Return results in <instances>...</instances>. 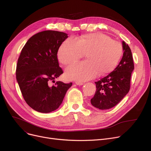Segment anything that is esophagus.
<instances>
[{
    "instance_id": "34e87169",
    "label": "esophagus",
    "mask_w": 151,
    "mask_h": 151,
    "mask_svg": "<svg viewBox=\"0 0 151 151\" xmlns=\"http://www.w3.org/2000/svg\"><path fill=\"white\" fill-rule=\"evenodd\" d=\"M75 83L77 85H79V86H81V85H83L84 84L83 82H81V81H76Z\"/></svg>"
}]
</instances>
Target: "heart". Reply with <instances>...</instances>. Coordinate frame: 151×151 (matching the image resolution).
<instances>
[{
  "label": "heart",
  "mask_w": 151,
  "mask_h": 151,
  "mask_svg": "<svg viewBox=\"0 0 151 151\" xmlns=\"http://www.w3.org/2000/svg\"><path fill=\"white\" fill-rule=\"evenodd\" d=\"M86 54L87 60L71 64L65 70L69 80L87 81L100 74L112 71L119 62L123 54L122 44L102 33H94L78 39L69 37L65 40L58 50V59L68 65Z\"/></svg>",
  "instance_id": "heart-1"
}]
</instances>
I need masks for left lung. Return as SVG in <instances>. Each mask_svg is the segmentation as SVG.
<instances>
[{
	"label": "left lung",
	"instance_id": "obj_1",
	"mask_svg": "<svg viewBox=\"0 0 151 151\" xmlns=\"http://www.w3.org/2000/svg\"><path fill=\"white\" fill-rule=\"evenodd\" d=\"M123 57L115 69L107 76L95 82L96 91L91 99L93 106L101 110L115 107L127 95L130 89L133 58L129 45L123 41Z\"/></svg>",
	"mask_w": 151,
	"mask_h": 151
}]
</instances>
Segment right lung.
I'll return each instance as SVG.
<instances>
[{
  "instance_id": "add662e5",
  "label": "right lung",
  "mask_w": 151,
  "mask_h": 151,
  "mask_svg": "<svg viewBox=\"0 0 151 151\" xmlns=\"http://www.w3.org/2000/svg\"><path fill=\"white\" fill-rule=\"evenodd\" d=\"M68 37L65 32L47 30L31 37L18 59L16 78L25 102L39 112L49 113L59 107L72 83L50 82L63 73L57 52Z\"/></svg>"
}]
</instances>
